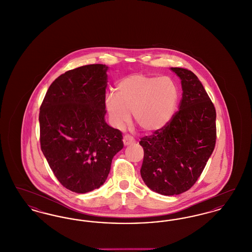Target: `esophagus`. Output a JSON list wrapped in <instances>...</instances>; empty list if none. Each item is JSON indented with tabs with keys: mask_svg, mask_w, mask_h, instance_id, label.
<instances>
[{
	"mask_svg": "<svg viewBox=\"0 0 252 252\" xmlns=\"http://www.w3.org/2000/svg\"><path fill=\"white\" fill-rule=\"evenodd\" d=\"M123 142L125 145H129V144H133L135 142V140L130 135H125L123 138Z\"/></svg>",
	"mask_w": 252,
	"mask_h": 252,
	"instance_id": "34e87169",
	"label": "esophagus"
}]
</instances>
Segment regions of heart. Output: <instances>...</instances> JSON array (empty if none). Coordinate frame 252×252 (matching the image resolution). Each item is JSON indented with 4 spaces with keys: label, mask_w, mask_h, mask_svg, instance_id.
<instances>
[{
    "label": "heart",
    "mask_w": 252,
    "mask_h": 252,
    "mask_svg": "<svg viewBox=\"0 0 252 252\" xmlns=\"http://www.w3.org/2000/svg\"><path fill=\"white\" fill-rule=\"evenodd\" d=\"M179 99V87L171 77L131 74L117 83L115 94L106 96L105 106L115 127L125 126L132 113L143 130L153 132L172 120Z\"/></svg>",
    "instance_id": "1"
}]
</instances>
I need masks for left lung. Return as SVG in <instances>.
<instances>
[{
  "instance_id": "1",
  "label": "left lung",
  "mask_w": 252,
  "mask_h": 252,
  "mask_svg": "<svg viewBox=\"0 0 252 252\" xmlns=\"http://www.w3.org/2000/svg\"><path fill=\"white\" fill-rule=\"evenodd\" d=\"M181 79L180 109L162 129L144 136L141 176L148 188L164 195L188 191L198 180L216 142V111L193 72L171 68Z\"/></svg>"
}]
</instances>
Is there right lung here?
<instances>
[{"label": "right lung", "instance_id": "right-lung-1", "mask_svg": "<svg viewBox=\"0 0 252 252\" xmlns=\"http://www.w3.org/2000/svg\"><path fill=\"white\" fill-rule=\"evenodd\" d=\"M107 70L91 64L61 74L39 109L41 151L61 185L77 193L104 184L124 146L122 132L105 122Z\"/></svg>", "mask_w": 252, "mask_h": 252}]
</instances>
